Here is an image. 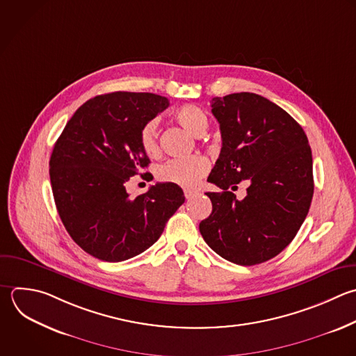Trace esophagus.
<instances>
[{
	"label": "esophagus",
	"instance_id": "obj_1",
	"mask_svg": "<svg viewBox=\"0 0 356 356\" xmlns=\"http://www.w3.org/2000/svg\"><path fill=\"white\" fill-rule=\"evenodd\" d=\"M184 195H185V197L189 200V199L195 197V196L197 195V192H196V191H192V189H189V188H185V189H184Z\"/></svg>",
	"mask_w": 356,
	"mask_h": 356
}]
</instances>
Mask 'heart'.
<instances>
[{"label": "heart", "mask_w": 356, "mask_h": 356, "mask_svg": "<svg viewBox=\"0 0 356 356\" xmlns=\"http://www.w3.org/2000/svg\"><path fill=\"white\" fill-rule=\"evenodd\" d=\"M175 121L195 136H202L209 125L210 120L207 113L195 104H185L174 113ZM139 142L142 150L153 157L159 154V121L156 118L145 122L139 132ZM209 163L202 156H189L184 159H171L156 170V177L161 182L174 184L184 188H193L197 181L206 175Z\"/></svg>", "instance_id": "b5f03b06"}]
</instances>
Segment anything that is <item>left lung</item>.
<instances>
[{"mask_svg": "<svg viewBox=\"0 0 356 356\" xmlns=\"http://www.w3.org/2000/svg\"><path fill=\"white\" fill-rule=\"evenodd\" d=\"M222 147L207 181L211 214L199 224L206 243L241 266L282 252L305 221L313 197L312 150L302 127L281 107L254 93L211 100ZM246 180L247 196L232 192Z\"/></svg>", "mask_w": 356, "mask_h": 356, "instance_id": "left-lung-1", "label": "left lung"}]
</instances>
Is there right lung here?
I'll return each instance as SVG.
<instances>
[{
  "instance_id": "add662e5",
  "label": "right lung",
  "mask_w": 356,
  "mask_h": 356,
  "mask_svg": "<svg viewBox=\"0 0 356 356\" xmlns=\"http://www.w3.org/2000/svg\"><path fill=\"white\" fill-rule=\"evenodd\" d=\"M168 106L153 93L96 96L76 110L54 145L50 181L58 214L71 238L96 259L122 261L145 252L185 202L174 184H156L135 197L125 188L150 163L140 128Z\"/></svg>"
}]
</instances>
